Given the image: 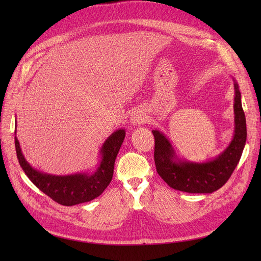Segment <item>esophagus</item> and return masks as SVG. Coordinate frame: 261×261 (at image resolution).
Listing matches in <instances>:
<instances>
[{"mask_svg":"<svg viewBox=\"0 0 261 261\" xmlns=\"http://www.w3.org/2000/svg\"><path fill=\"white\" fill-rule=\"evenodd\" d=\"M130 119L133 125H139V123H144L147 118L144 113L139 111V110H135L134 112H132Z\"/></svg>","mask_w":261,"mask_h":261,"instance_id":"34e87169","label":"esophagus"}]
</instances>
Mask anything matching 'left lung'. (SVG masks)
Returning <instances> with one entry per match:
<instances>
[{
	"label": "left lung",
	"instance_id": "obj_1",
	"mask_svg": "<svg viewBox=\"0 0 261 261\" xmlns=\"http://www.w3.org/2000/svg\"><path fill=\"white\" fill-rule=\"evenodd\" d=\"M235 133L228 147L216 159L205 163L181 161L166 136L158 130L154 135L156 171L171 188L189 194H211L221 188L240 161L246 141V122L241 105V93L234 80Z\"/></svg>",
	"mask_w": 261,
	"mask_h": 261
}]
</instances>
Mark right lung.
<instances>
[{
	"label": "right lung",
	"mask_w": 261,
	"mask_h": 261,
	"mask_svg": "<svg viewBox=\"0 0 261 261\" xmlns=\"http://www.w3.org/2000/svg\"><path fill=\"white\" fill-rule=\"evenodd\" d=\"M125 135L126 131L119 129L109 136L100 149L101 161L99 166L93 174L53 175L43 173L27 163L21 151L17 136H15V145L20 165L29 179L55 202L64 206H72L89 202L103 193L112 180L115 159L125 140Z\"/></svg>",
	"instance_id": "right-lung-1"
}]
</instances>
